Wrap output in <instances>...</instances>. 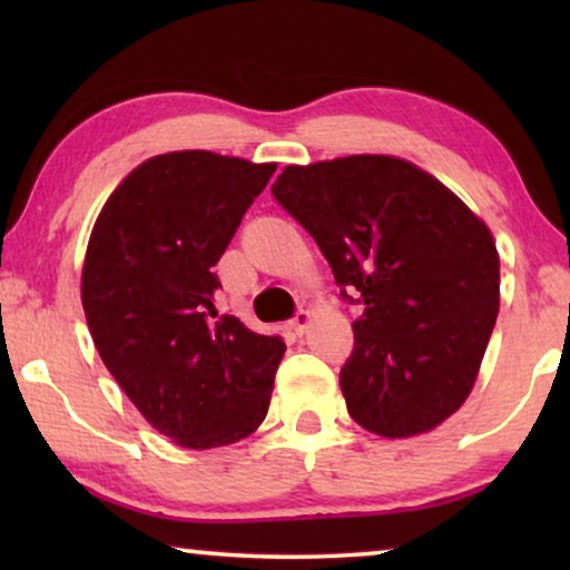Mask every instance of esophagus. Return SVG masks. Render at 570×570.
Listing matches in <instances>:
<instances>
[{
    "label": "esophagus",
    "mask_w": 570,
    "mask_h": 570,
    "mask_svg": "<svg viewBox=\"0 0 570 570\" xmlns=\"http://www.w3.org/2000/svg\"><path fill=\"white\" fill-rule=\"evenodd\" d=\"M308 324H311V314H308V311L301 308L298 314H295L293 322H291V330H293L295 334H303V332L308 330Z\"/></svg>",
    "instance_id": "34e87169"
}]
</instances>
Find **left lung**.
<instances>
[{
	"mask_svg": "<svg viewBox=\"0 0 570 570\" xmlns=\"http://www.w3.org/2000/svg\"><path fill=\"white\" fill-rule=\"evenodd\" d=\"M272 194L314 236L342 295L363 301L340 371L350 417L384 439L439 428L470 396L495 326L493 233L394 155L287 166Z\"/></svg>",
	"mask_w": 570,
	"mask_h": 570,
	"instance_id": "1",
	"label": "left lung"
}]
</instances>
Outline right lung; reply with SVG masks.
<instances>
[{"label":"right lung","instance_id":"1","mask_svg":"<svg viewBox=\"0 0 570 570\" xmlns=\"http://www.w3.org/2000/svg\"><path fill=\"white\" fill-rule=\"evenodd\" d=\"M275 163L209 150L147 158L92 225L82 308L100 361L155 431L228 446L267 417L285 342L217 316L213 267Z\"/></svg>","mask_w":570,"mask_h":570}]
</instances>
